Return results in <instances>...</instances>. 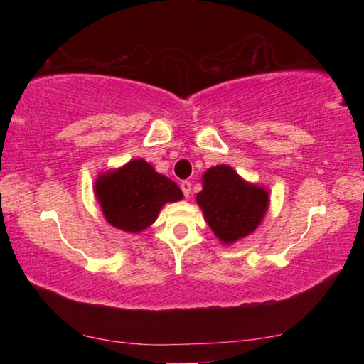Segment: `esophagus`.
Segmentation results:
<instances>
[{
    "label": "esophagus",
    "instance_id": "esophagus-1",
    "mask_svg": "<svg viewBox=\"0 0 364 364\" xmlns=\"http://www.w3.org/2000/svg\"><path fill=\"white\" fill-rule=\"evenodd\" d=\"M180 188L183 191V196L184 197H189V194H191V183L189 181H181L180 183Z\"/></svg>",
    "mask_w": 364,
    "mask_h": 364
}]
</instances>
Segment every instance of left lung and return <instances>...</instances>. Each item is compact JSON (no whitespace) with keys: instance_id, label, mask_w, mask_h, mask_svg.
I'll return each mask as SVG.
<instances>
[{"instance_id":"8db88e82","label":"left lung","mask_w":364,"mask_h":364,"mask_svg":"<svg viewBox=\"0 0 364 364\" xmlns=\"http://www.w3.org/2000/svg\"><path fill=\"white\" fill-rule=\"evenodd\" d=\"M204 189L197 193V204L212 231L225 244L236 242L255 230L268 208V193L247 184L228 165L205 171Z\"/></svg>"}]
</instances>
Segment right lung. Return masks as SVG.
Returning a JSON list of instances; mask_svg holds the SVG:
<instances>
[{
	"label": "right lung",
	"instance_id": "add662e5",
	"mask_svg": "<svg viewBox=\"0 0 364 364\" xmlns=\"http://www.w3.org/2000/svg\"><path fill=\"white\" fill-rule=\"evenodd\" d=\"M95 186L104 217L112 226L128 232L146 230L156 221L164 204L183 197L173 181L159 175L141 159L100 176Z\"/></svg>",
	"mask_w": 364,
	"mask_h": 364
}]
</instances>
